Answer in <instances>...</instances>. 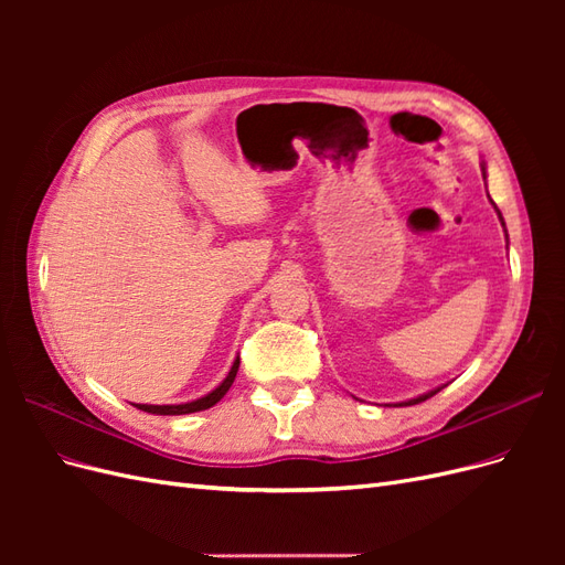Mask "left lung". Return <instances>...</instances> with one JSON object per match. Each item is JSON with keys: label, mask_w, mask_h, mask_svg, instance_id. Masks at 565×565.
I'll return each instance as SVG.
<instances>
[{"label": "left lung", "mask_w": 565, "mask_h": 565, "mask_svg": "<svg viewBox=\"0 0 565 565\" xmlns=\"http://www.w3.org/2000/svg\"><path fill=\"white\" fill-rule=\"evenodd\" d=\"M483 177H486V164H483ZM490 198V195H488ZM492 202V200H490ZM494 204V202H492ZM498 210V207H494ZM498 216H500V221H502V226H504V218H502V214H500V210H498ZM443 386H438V388H434V391H429V393H422V396H417V398H413V401H407V403H401L398 407H403V405H417V403H422V401H426V398H431V396H436V393L440 391Z\"/></svg>", "instance_id": "left-lung-1"}]
</instances>
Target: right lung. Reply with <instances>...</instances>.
Segmentation results:
<instances>
[{
  "label": "right lung",
  "instance_id": "1",
  "mask_svg": "<svg viewBox=\"0 0 565 565\" xmlns=\"http://www.w3.org/2000/svg\"><path fill=\"white\" fill-rule=\"evenodd\" d=\"M237 367H241V358H235V363H233L231 372L226 374V380L221 382L214 391H210L207 396H202L198 401L181 403V405H141V403H136V407L143 409V413H150V415H191V413H200V409H207V407L216 405L221 398L226 396V391L231 388L235 374H237Z\"/></svg>",
  "mask_w": 565,
  "mask_h": 565
}]
</instances>
